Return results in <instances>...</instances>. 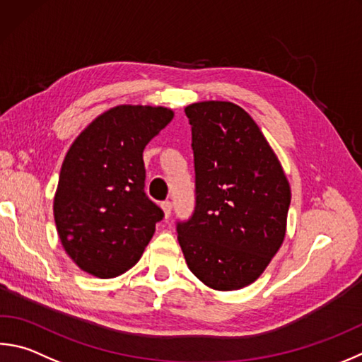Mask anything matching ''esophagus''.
Returning a JSON list of instances; mask_svg holds the SVG:
<instances>
[{"label":"esophagus","instance_id":"esophagus-1","mask_svg":"<svg viewBox=\"0 0 362 362\" xmlns=\"http://www.w3.org/2000/svg\"><path fill=\"white\" fill-rule=\"evenodd\" d=\"M161 207H163V210H164V216H166V218H169L170 212H173V202H170V201H164V202L161 204Z\"/></svg>","mask_w":362,"mask_h":362}]
</instances>
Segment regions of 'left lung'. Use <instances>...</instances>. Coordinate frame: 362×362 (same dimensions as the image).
<instances>
[{"mask_svg": "<svg viewBox=\"0 0 362 362\" xmlns=\"http://www.w3.org/2000/svg\"><path fill=\"white\" fill-rule=\"evenodd\" d=\"M194 155V210L177 221L187 264L202 284L239 290L259 277L285 238L291 192L258 124L228 101L185 109Z\"/></svg>", "mask_w": 362, "mask_h": 362, "instance_id": "8db88e82", "label": "left lung"}]
</instances>
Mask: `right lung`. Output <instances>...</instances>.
<instances>
[{"instance_id": "right-lung-1", "label": "right lung", "mask_w": 362, "mask_h": 362, "mask_svg": "<svg viewBox=\"0 0 362 362\" xmlns=\"http://www.w3.org/2000/svg\"><path fill=\"white\" fill-rule=\"evenodd\" d=\"M173 117L166 107L118 106L68 150L54 215L64 250L82 271L112 279L139 261L164 216L146 193L142 152Z\"/></svg>"}]
</instances>
